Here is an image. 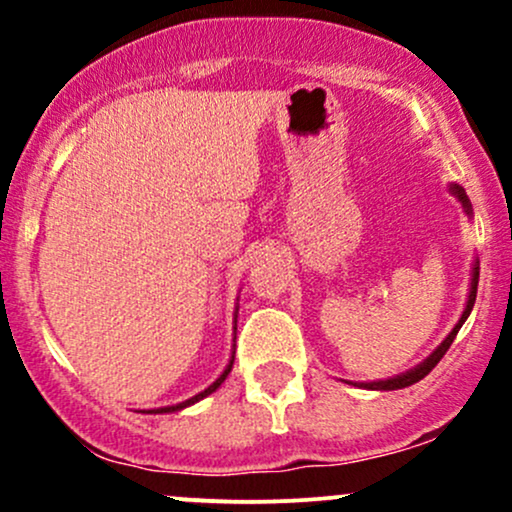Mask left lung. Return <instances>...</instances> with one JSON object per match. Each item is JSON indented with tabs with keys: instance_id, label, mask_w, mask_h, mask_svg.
<instances>
[{
	"instance_id": "8db88e82",
	"label": "left lung",
	"mask_w": 512,
	"mask_h": 512,
	"mask_svg": "<svg viewBox=\"0 0 512 512\" xmlns=\"http://www.w3.org/2000/svg\"><path fill=\"white\" fill-rule=\"evenodd\" d=\"M452 195H457V197H460V202L464 204V209L469 211V199H467V195H464V190H462V187L452 185ZM477 284H479V267H477V264H474V274H472V291H469V301H467V308H464V313H462V317H460V322H457V325H455V330H452V332L448 334V339H445V342L440 344L438 349L433 351V354L428 356L424 363H419V366H416L414 370H407V373L397 375V378H390V380H380V383H361V387H368V390H402V387H409V385L419 383L421 378H426V375L431 373V370L438 366V361H440V358L445 356V351L450 349V344L455 342V337H457V332H460L462 322L467 320L469 313H472V308H474V301H477Z\"/></svg>"
}]
</instances>
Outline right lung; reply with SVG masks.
Here are the masks:
<instances>
[{
	"label": "right lung",
	"mask_w": 512,
	"mask_h": 512,
	"mask_svg": "<svg viewBox=\"0 0 512 512\" xmlns=\"http://www.w3.org/2000/svg\"><path fill=\"white\" fill-rule=\"evenodd\" d=\"M231 368H233V358H231V363H228V368H226V370H223V375H221V378H219V380H216V383H214V385H209V387H207V390H204V392H199V395H195V397H192V399H187V402H182V404H175V407H163V409H156V414H166V411H178V409H182V407H190V404H195V402H199V399H202V397H207V395H211V392H214V390H216V387H219V385L223 383V380H226V375H228V373H231Z\"/></svg>",
	"instance_id": "add662e5"
}]
</instances>
